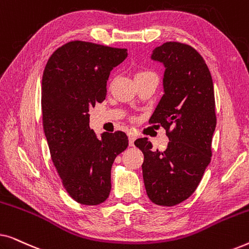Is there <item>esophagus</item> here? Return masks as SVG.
<instances>
[{
  "label": "esophagus",
  "instance_id": "obj_1",
  "mask_svg": "<svg viewBox=\"0 0 249 249\" xmlns=\"http://www.w3.org/2000/svg\"><path fill=\"white\" fill-rule=\"evenodd\" d=\"M128 138H129V146H134V142L136 141V136L132 134H129Z\"/></svg>",
  "mask_w": 249,
  "mask_h": 249
}]
</instances>
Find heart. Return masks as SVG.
<instances>
[{
  "instance_id": "b5f03b06",
  "label": "heart",
  "mask_w": 249,
  "mask_h": 249,
  "mask_svg": "<svg viewBox=\"0 0 249 249\" xmlns=\"http://www.w3.org/2000/svg\"><path fill=\"white\" fill-rule=\"evenodd\" d=\"M151 71H147V70H142V71H139V72L136 74V76H138V74H144V73H149Z\"/></svg>"
}]
</instances>
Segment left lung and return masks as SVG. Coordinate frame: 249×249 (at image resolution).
Returning a JSON list of instances; mask_svg holds the SVG:
<instances>
[{
    "label": "left lung",
    "mask_w": 249,
    "mask_h": 249,
    "mask_svg": "<svg viewBox=\"0 0 249 249\" xmlns=\"http://www.w3.org/2000/svg\"><path fill=\"white\" fill-rule=\"evenodd\" d=\"M152 59L164 64V94L149 119L165 129V151L153 149L147 138L135 145L144 154L142 178L148 198L156 205L173 206L193 195L212 156L216 125L211 72L193 46L166 42Z\"/></svg>",
    "instance_id": "1"
}]
</instances>
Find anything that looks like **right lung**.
<instances>
[{"label":"right lung","mask_w":249,"mask_h":249,"mask_svg":"<svg viewBox=\"0 0 249 249\" xmlns=\"http://www.w3.org/2000/svg\"><path fill=\"white\" fill-rule=\"evenodd\" d=\"M127 55V49L71 40L54 51L44 69L43 127L51 159L64 189L84 205L107 200L112 164L128 146L124 131L97 138L88 113L105 100L111 70Z\"/></svg>","instance_id":"add662e5"}]
</instances>
